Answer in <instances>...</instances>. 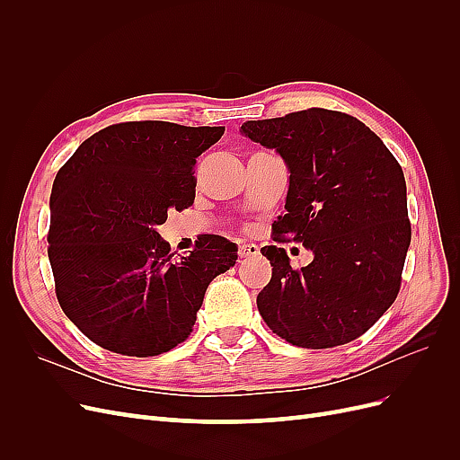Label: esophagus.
Instances as JSON below:
<instances>
[{
  "label": "esophagus",
  "mask_w": 460,
  "mask_h": 460,
  "mask_svg": "<svg viewBox=\"0 0 460 460\" xmlns=\"http://www.w3.org/2000/svg\"><path fill=\"white\" fill-rule=\"evenodd\" d=\"M240 259H252L259 255V245L255 243H242L240 245Z\"/></svg>",
  "instance_id": "esophagus-1"
}]
</instances>
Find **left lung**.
<instances>
[{"mask_svg": "<svg viewBox=\"0 0 460 460\" xmlns=\"http://www.w3.org/2000/svg\"><path fill=\"white\" fill-rule=\"evenodd\" d=\"M242 132L289 166L286 213L262 247L272 278L257 296L267 326L291 345L328 349L370 330L395 301L411 243L401 164L367 124L311 107L247 120ZM315 253L294 270L278 243Z\"/></svg>", "mask_w": 460, "mask_h": 460, "instance_id": "8db88e82", "label": "left lung"}]
</instances>
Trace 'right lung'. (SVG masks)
Returning <instances> with one entry per match:
<instances>
[{
  "mask_svg": "<svg viewBox=\"0 0 460 460\" xmlns=\"http://www.w3.org/2000/svg\"><path fill=\"white\" fill-rule=\"evenodd\" d=\"M225 127L119 122L95 132L55 176L48 257L63 313L88 340L155 357L188 340L207 286L238 247L203 234L174 259L157 232L196 199V163Z\"/></svg>",
  "mask_w": 460,
  "mask_h": 460,
  "instance_id": "right-lung-1",
  "label": "right lung"
}]
</instances>
